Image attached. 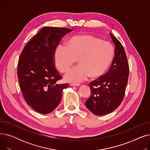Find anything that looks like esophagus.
Masks as SVG:
<instances>
[{
    "instance_id": "obj_1",
    "label": "esophagus",
    "mask_w": 150,
    "mask_h": 150,
    "mask_svg": "<svg viewBox=\"0 0 150 150\" xmlns=\"http://www.w3.org/2000/svg\"><path fill=\"white\" fill-rule=\"evenodd\" d=\"M80 84L79 83H71L70 86H79Z\"/></svg>"
}]
</instances>
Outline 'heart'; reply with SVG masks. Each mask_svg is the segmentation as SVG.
Returning a JSON list of instances; mask_svg holds the SVG:
<instances>
[{
	"label": "heart",
	"instance_id": "b5f03b06",
	"mask_svg": "<svg viewBox=\"0 0 150 150\" xmlns=\"http://www.w3.org/2000/svg\"><path fill=\"white\" fill-rule=\"evenodd\" d=\"M114 49L108 41L91 35H76L70 38L66 45H59L53 55L54 64L62 73L69 70L78 60L79 65L65 76L66 81L79 83L103 76L111 66Z\"/></svg>",
	"mask_w": 150,
	"mask_h": 150
}]
</instances>
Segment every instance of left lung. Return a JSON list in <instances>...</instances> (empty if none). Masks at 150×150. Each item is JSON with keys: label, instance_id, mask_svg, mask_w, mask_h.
Here are the masks:
<instances>
[{"label": "left lung", "instance_id": "8db88e82", "mask_svg": "<svg viewBox=\"0 0 150 150\" xmlns=\"http://www.w3.org/2000/svg\"><path fill=\"white\" fill-rule=\"evenodd\" d=\"M115 44V57L108 72L89 84L90 97L85 105L93 114L103 115L112 112L123 100L129 76V64L122 44L110 33Z\"/></svg>", "mask_w": 150, "mask_h": 150}]
</instances>
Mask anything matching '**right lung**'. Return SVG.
Instances as JSON below:
<instances>
[{"mask_svg": "<svg viewBox=\"0 0 150 150\" xmlns=\"http://www.w3.org/2000/svg\"><path fill=\"white\" fill-rule=\"evenodd\" d=\"M72 29L44 27L22 50L17 74L23 98L28 105L41 114L52 112L60 103L62 91L69 84H58L62 79L53 59L61 39Z\"/></svg>", "mask_w": 150, "mask_h": 150, "instance_id": "obj_1", "label": "right lung"}]
</instances>
